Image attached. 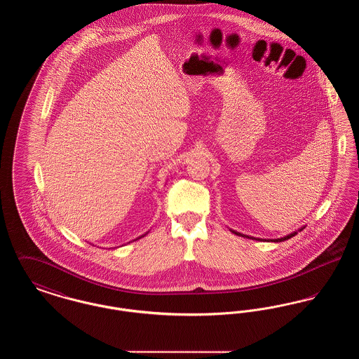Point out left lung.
<instances>
[{"instance_id": "1", "label": "left lung", "mask_w": 359, "mask_h": 359, "mask_svg": "<svg viewBox=\"0 0 359 359\" xmlns=\"http://www.w3.org/2000/svg\"><path fill=\"white\" fill-rule=\"evenodd\" d=\"M304 227H302V229H299L297 231H302ZM234 234H237V236H241V237H246V238L250 239H256V241H268V242H283V241H287V239L292 238V237H294L296 234H297V231H293V233H290L288 236H285V237H283V238H277V239H262V238H255V237H249V236H245V234H241L238 231H234V230H231Z\"/></svg>"}]
</instances>
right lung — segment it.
I'll use <instances>...</instances> for the list:
<instances>
[{
	"label": "right lung",
	"mask_w": 359,
	"mask_h": 359,
	"mask_svg": "<svg viewBox=\"0 0 359 359\" xmlns=\"http://www.w3.org/2000/svg\"><path fill=\"white\" fill-rule=\"evenodd\" d=\"M144 236H145V234H144ZM144 236H141V237H144ZM141 237H140V238H141Z\"/></svg>",
	"instance_id": "add662e5"
}]
</instances>
